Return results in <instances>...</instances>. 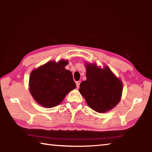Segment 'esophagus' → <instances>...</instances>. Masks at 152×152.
Instances as JSON below:
<instances>
[{"label": "esophagus", "mask_w": 152, "mask_h": 152, "mask_svg": "<svg viewBox=\"0 0 152 152\" xmlns=\"http://www.w3.org/2000/svg\"><path fill=\"white\" fill-rule=\"evenodd\" d=\"M80 84V81H77L76 82V87H77V88H79Z\"/></svg>", "instance_id": "obj_1"}]
</instances>
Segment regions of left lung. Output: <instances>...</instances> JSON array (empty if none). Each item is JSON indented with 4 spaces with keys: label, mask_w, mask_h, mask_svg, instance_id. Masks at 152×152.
Instances as JSON below:
<instances>
[{
    "label": "left lung",
    "mask_w": 152,
    "mask_h": 152,
    "mask_svg": "<svg viewBox=\"0 0 152 152\" xmlns=\"http://www.w3.org/2000/svg\"><path fill=\"white\" fill-rule=\"evenodd\" d=\"M86 80L80 85L79 92L88 106L98 113H106L121 101L123 83L107 66L103 68L96 64H85Z\"/></svg>",
    "instance_id": "8db88e82"
}]
</instances>
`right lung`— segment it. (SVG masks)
<instances>
[{
    "instance_id": "right-lung-1",
    "label": "right lung",
    "mask_w": 152,
    "mask_h": 152,
    "mask_svg": "<svg viewBox=\"0 0 152 152\" xmlns=\"http://www.w3.org/2000/svg\"><path fill=\"white\" fill-rule=\"evenodd\" d=\"M68 61H50L34 69L29 76V91L35 101L45 108L60 104L66 94L76 88L72 74L65 66Z\"/></svg>"
}]
</instances>
